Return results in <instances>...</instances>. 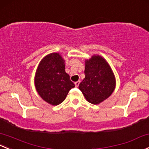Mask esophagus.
<instances>
[{"label":"esophagus","mask_w":149,"mask_h":149,"mask_svg":"<svg viewBox=\"0 0 149 149\" xmlns=\"http://www.w3.org/2000/svg\"><path fill=\"white\" fill-rule=\"evenodd\" d=\"M79 84H80V81H76V82H75V86H76V87L79 86Z\"/></svg>","instance_id":"34e87169"}]
</instances>
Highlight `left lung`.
Returning <instances> with one entry per match:
<instances>
[{"instance_id":"8db88e82","label":"left lung","mask_w":149,"mask_h":149,"mask_svg":"<svg viewBox=\"0 0 149 149\" xmlns=\"http://www.w3.org/2000/svg\"><path fill=\"white\" fill-rule=\"evenodd\" d=\"M85 79L79 89L92 104H99L109 98L116 87L113 72L108 62L101 56H92L85 61Z\"/></svg>"}]
</instances>
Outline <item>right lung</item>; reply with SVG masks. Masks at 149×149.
I'll list each match as a JSON object with an SVG mask.
<instances>
[{"label":"right lung","instance_id":"obj_1","mask_svg":"<svg viewBox=\"0 0 149 149\" xmlns=\"http://www.w3.org/2000/svg\"><path fill=\"white\" fill-rule=\"evenodd\" d=\"M34 82L39 95L53 106L61 103L75 87L65 71V61L58 53L47 55L40 61Z\"/></svg>","mask_w":149,"mask_h":149}]
</instances>
